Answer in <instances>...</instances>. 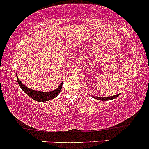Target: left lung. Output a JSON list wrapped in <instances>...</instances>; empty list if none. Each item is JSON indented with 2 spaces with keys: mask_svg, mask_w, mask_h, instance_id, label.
Instances as JSON below:
<instances>
[{
  "mask_svg": "<svg viewBox=\"0 0 149 149\" xmlns=\"http://www.w3.org/2000/svg\"><path fill=\"white\" fill-rule=\"evenodd\" d=\"M120 94H116V95H113L111 96V97H95V96H91L92 97H93L94 99H97L98 100H101V101H108V100H113V99L116 98L118 96H119Z\"/></svg>",
  "mask_w": 149,
  "mask_h": 149,
  "instance_id": "left-lung-1",
  "label": "left lung"
}]
</instances>
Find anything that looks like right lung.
<instances>
[{"mask_svg": "<svg viewBox=\"0 0 149 149\" xmlns=\"http://www.w3.org/2000/svg\"><path fill=\"white\" fill-rule=\"evenodd\" d=\"M17 76V80L18 82L19 86L20 88L23 89L24 92H25L28 96L33 100L37 101V102H46V101H49L52 100V99L55 98L56 97H57L60 92H61L62 84L63 82H62L60 84V85L59 86L57 89H55V90H52L51 92H40V91L38 90H34V89H31L30 88L27 87L25 84H23L21 82V81L19 79L18 77Z\"/></svg>", "mask_w": 149, "mask_h": 149, "instance_id": "obj_1", "label": "right lung"}]
</instances>
